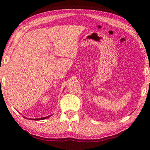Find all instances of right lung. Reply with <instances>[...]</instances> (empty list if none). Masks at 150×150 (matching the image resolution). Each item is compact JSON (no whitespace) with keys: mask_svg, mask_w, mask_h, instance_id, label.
Listing matches in <instances>:
<instances>
[{"mask_svg":"<svg viewBox=\"0 0 150 150\" xmlns=\"http://www.w3.org/2000/svg\"><path fill=\"white\" fill-rule=\"evenodd\" d=\"M51 116V115H50ZM50 116H45V117L44 118H37V119H33V120H44V119H46L47 118H49ZM32 120V119H31Z\"/></svg>","mask_w":150,"mask_h":150,"instance_id":"right-lung-1","label":"right lung"}]
</instances>
